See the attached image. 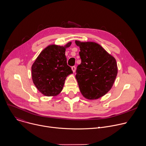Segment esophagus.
I'll return each mask as SVG.
<instances>
[{
    "label": "esophagus",
    "mask_w": 146,
    "mask_h": 146,
    "mask_svg": "<svg viewBox=\"0 0 146 146\" xmlns=\"http://www.w3.org/2000/svg\"><path fill=\"white\" fill-rule=\"evenodd\" d=\"M72 70H73V72H75L76 68V67H75L74 66H72Z\"/></svg>",
    "instance_id": "1"
}]
</instances>
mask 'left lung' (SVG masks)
Here are the masks:
<instances>
[{"mask_svg": "<svg viewBox=\"0 0 146 146\" xmlns=\"http://www.w3.org/2000/svg\"><path fill=\"white\" fill-rule=\"evenodd\" d=\"M75 43L80 48L81 62L76 75L80 92L86 99H99L113 86L117 74L116 61L96 42L76 40Z\"/></svg>", "mask_w": 146, "mask_h": 146, "instance_id": "left-lung-1", "label": "left lung"}]
</instances>
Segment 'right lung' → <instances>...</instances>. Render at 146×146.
Wrapping results in <instances>:
<instances>
[{
  "label": "right lung",
  "instance_id": "right-lung-1",
  "mask_svg": "<svg viewBox=\"0 0 146 146\" xmlns=\"http://www.w3.org/2000/svg\"><path fill=\"white\" fill-rule=\"evenodd\" d=\"M65 46L52 44L46 47L38 56L31 67L33 81L38 90L46 96H54L62 90L66 77L73 73L67 65Z\"/></svg>",
  "mask_w": 146,
  "mask_h": 146
}]
</instances>
